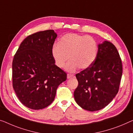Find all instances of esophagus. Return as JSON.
Returning <instances> with one entry per match:
<instances>
[{
  "instance_id": "esophagus-1",
  "label": "esophagus",
  "mask_w": 133,
  "mask_h": 133,
  "mask_svg": "<svg viewBox=\"0 0 133 133\" xmlns=\"http://www.w3.org/2000/svg\"><path fill=\"white\" fill-rule=\"evenodd\" d=\"M75 76L73 75L72 74H67V79H70V78H74Z\"/></svg>"
}]
</instances>
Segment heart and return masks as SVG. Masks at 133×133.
Wrapping results in <instances>:
<instances>
[{
	"instance_id": "heart-1",
	"label": "heart",
	"mask_w": 133,
	"mask_h": 133,
	"mask_svg": "<svg viewBox=\"0 0 133 133\" xmlns=\"http://www.w3.org/2000/svg\"><path fill=\"white\" fill-rule=\"evenodd\" d=\"M98 52L96 41L90 36L77 33H67L61 37L58 44L54 45L52 55L55 64L60 68L67 63L66 70L74 72L79 67L86 69L90 67L96 60Z\"/></svg>"
}]
</instances>
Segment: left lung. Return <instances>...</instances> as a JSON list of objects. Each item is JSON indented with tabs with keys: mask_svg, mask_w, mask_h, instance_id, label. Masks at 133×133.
I'll return each mask as SVG.
<instances>
[{
	"mask_svg": "<svg viewBox=\"0 0 133 133\" xmlns=\"http://www.w3.org/2000/svg\"><path fill=\"white\" fill-rule=\"evenodd\" d=\"M122 74L119 54L110 42L98 45L94 62L76 75L78 86L74 98L79 106L88 111H97L110 103L119 90Z\"/></svg>",
	"mask_w": 133,
	"mask_h": 133,
	"instance_id": "left-lung-1",
	"label": "left lung"
}]
</instances>
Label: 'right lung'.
Here are the masks:
<instances>
[{"mask_svg":"<svg viewBox=\"0 0 133 133\" xmlns=\"http://www.w3.org/2000/svg\"><path fill=\"white\" fill-rule=\"evenodd\" d=\"M57 36L53 30L30 35L14 57V90L22 104L31 109H42L52 103L58 85L67 79L52 55Z\"/></svg>","mask_w":133,"mask_h":133,"instance_id":"right-lung-1","label":"right lung"}]
</instances>
